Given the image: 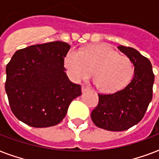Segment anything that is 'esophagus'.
Segmentation results:
<instances>
[{
	"label": "esophagus",
	"mask_w": 159,
	"mask_h": 159,
	"mask_svg": "<svg viewBox=\"0 0 159 159\" xmlns=\"http://www.w3.org/2000/svg\"><path fill=\"white\" fill-rule=\"evenodd\" d=\"M90 90V87H87V86H85V85H83L82 87V92H87V91H89Z\"/></svg>",
	"instance_id": "obj_1"
}]
</instances>
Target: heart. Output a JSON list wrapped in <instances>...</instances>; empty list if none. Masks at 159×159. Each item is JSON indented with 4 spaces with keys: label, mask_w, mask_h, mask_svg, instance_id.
<instances>
[{
    "label": "heart",
    "mask_w": 159,
    "mask_h": 159,
    "mask_svg": "<svg viewBox=\"0 0 159 159\" xmlns=\"http://www.w3.org/2000/svg\"><path fill=\"white\" fill-rule=\"evenodd\" d=\"M67 73L74 81L87 79L93 72L100 91L115 93L130 82L134 67L127 56L106 45H92L82 51L72 49L64 60Z\"/></svg>",
    "instance_id": "1"
}]
</instances>
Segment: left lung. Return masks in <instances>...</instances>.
Listing matches in <instances>:
<instances>
[{
    "label": "left lung",
    "mask_w": 159,
    "mask_h": 159,
    "mask_svg": "<svg viewBox=\"0 0 159 159\" xmlns=\"http://www.w3.org/2000/svg\"><path fill=\"white\" fill-rule=\"evenodd\" d=\"M118 48L133 62V78L119 92L98 94V105L91 115L97 127L110 131H124L137 125L153 98L154 74L150 61L133 48L120 45Z\"/></svg>",
    "instance_id": "1"
}]
</instances>
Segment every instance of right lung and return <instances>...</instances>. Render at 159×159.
Returning <instances> with one entry per match:
<instances>
[{
    "instance_id": "right-lung-1",
    "label": "right lung",
    "mask_w": 159,
    "mask_h": 159,
    "mask_svg": "<svg viewBox=\"0 0 159 159\" xmlns=\"http://www.w3.org/2000/svg\"><path fill=\"white\" fill-rule=\"evenodd\" d=\"M71 46L61 41L17 50L6 65L5 88L16 118L32 127L60 123L70 103L82 94L64 72V57Z\"/></svg>"
}]
</instances>
